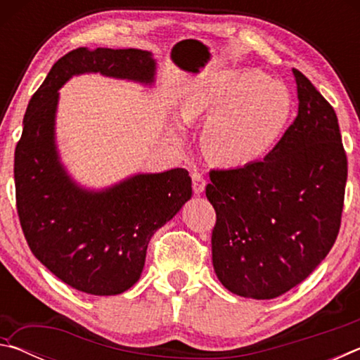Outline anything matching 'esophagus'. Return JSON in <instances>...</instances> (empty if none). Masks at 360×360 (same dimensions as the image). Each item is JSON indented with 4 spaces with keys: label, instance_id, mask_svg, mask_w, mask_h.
I'll list each match as a JSON object with an SVG mask.
<instances>
[{
    "label": "esophagus",
    "instance_id": "esophagus-1",
    "mask_svg": "<svg viewBox=\"0 0 360 360\" xmlns=\"http://www.w3.org/2000/svg\"><path fill=\"white\" fill-rule=\"evenodd\" d=\"M192 187H193V193L195 195H200V193L205 192L206 181L203 178V174H200L197 172L192 173Z\"/></svg>",
    "mask_w": 360,
    "mask_h": 360
}]
</instances>
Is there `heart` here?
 Here are the masks:
<instances>
[{"mask_svg":"<svg viewBox=\"0 0 360 360\" xmlns=\"http://www.w3.org/2000/svg\"><path fill=\"white\" fill-rule=\"evenodd\" d=\"M292 111L289 89L259 70L203 79L182 95L178 106L186 125L210 115L200 143L205 157L221 167H246L270 154Z\"/></svg>","mask_w":360,"mask_h":360,"instance_id":"b5f03b06","label":"heart"}]
</instances>
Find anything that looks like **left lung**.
I'll use <instances>...</instances> for the list:
<instances>
[{
  "mask_svg": "<svg viewBox=\"0 0 360 360\" xmlns=\"http://www.w3.org/2000/svg\"><path fill=\"white\" fill-rule=\"evenodd\" d=\"M298 114L262 162L212 169V266L225 289L270 300L307 279L337 240L348 160L338 119L298 70Z\"/></svg>",
  "mask_w": 360,
  "mask_h": 360,
  "instance_id": "left-lung-1",
  "label": "left lung"
}]
</instances>
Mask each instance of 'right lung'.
I'll return each instance as SVG.
<instances>
[{
  "label": "right lung",
  "mask_w": 360,
  "mask_h": 360,
  "mask_svg": "<svg viewBox=\"0 0 360 360\" xmlns=\"http://www.w3.org/2000/svg\"><path fill=\"white\" fill-rule=\"evenodd\" d=\"M96 72L152 87L157 60L141 49L79 47L52 66L28 103L15 148L17 211L49 271L85 294L119 295L141 276L152 235L191 200L192 179L184 168L135 173L101 188L72 178L57 144L60 89Z\"/></svg>",
  "instance_id": "1"
}]
</instances>
